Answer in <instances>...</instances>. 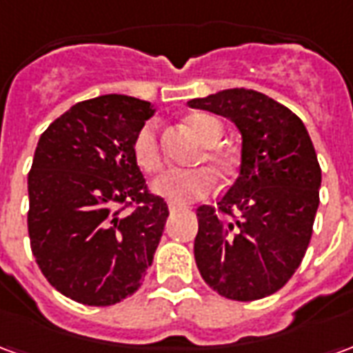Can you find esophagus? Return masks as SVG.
Returning a JSON list of instances; mask_svg holds the SVG:
<instances>
[{
  "label": "esophagus",
  "mask_w": 353,
  "mask_h": 353,
  "mask_svg": "<svg viewBox=\"0 0 353 353\" xmlns=\"http://www.w3.org/2000/svg\"><path fill=\"white\" fill-rule=\"evenodd\" d=\"M168 210L174 214V212H179V210H185V206H181V204H168Z\"/></svg>",
  "instance_id": "obj_1"
}]
</instances>
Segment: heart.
<instances>
[{"label":"heart","instance_id":"obj_1","mask_svg":"<svg viewBox=\"0 0 353 353\" xmlns=\"http://www.w3.org/2000/svg\"><path fill=\"white\" fill-rule=\"evenodd\" d=\"M187 124L192 134L202 143H206L199 161L210 162L221 176L230 174L232 170L230 157L223 149L215 147V143L223 136V124L215 117L206 115V113H194L187 119ZM132 154H134L136 164L147 174H159L164 168V157H162L157 124L145 123L139 128L132 143ZM214 176L206 168L174 170L154 181L153 191L172 204H187V202H194V200L208 196L214 189Z\"/></svg>","mask_w":353,"mask_h":353}]
</instances>
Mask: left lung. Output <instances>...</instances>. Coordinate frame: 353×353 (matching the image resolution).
Wrapping results in <instances>:
<instances>
[{"mask_svg":"<svg viewBox=\"0 0 353 353\" xmlns=\"http://www.w3.org/2000/svg\"><path fill=\"white\" fill-rule=\"evenodd\" d=\"M189 105L227 117L242 134L236 183L217 208L196 210L200 276L232 301L272 295L301 266L314 230L321 168L310 136L291 109L250 88Z\"/></svg>","mask_w":353,"mask_h":353,"instance_id":"8db88e82","label":"left lung"}]
</instances>
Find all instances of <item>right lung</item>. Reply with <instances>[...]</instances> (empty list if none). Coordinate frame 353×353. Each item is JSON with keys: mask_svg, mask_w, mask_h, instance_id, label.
Listing matches in <instances>:
<instances>
[{"mask_svg": "<svg viewBox=\"0 0 353 353\" xmlns=\"http://www.w3.org/2000/svg\"><path fill=\"white\" fill-rule=\"evenodd\" d=\"M153 115L149 101L108 94L50 123L28 174V234L52 288L88 306L138 291L168 219L134 161L132 143Z\"/></svg>", "mask_w": 353, "mask_h": 353, "instance_id": "right-lung-1", "label": "right lung"}]
</instances>
